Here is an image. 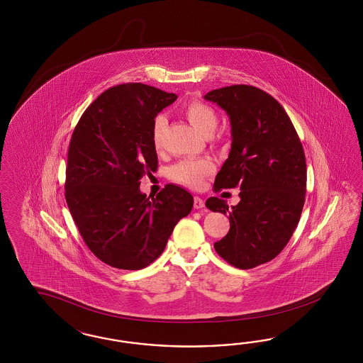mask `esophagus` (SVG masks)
<instances>
[{"label": "esophagus", "instance_id": "34e87169", "mask_svg": "<svg viewBox=\"0 0 363 363\" xmlns=\"http://www.w3.org/2000/svg\"><path fill=\"white\" fill-rule=\"evenodd\" d=\"M193 206H194V209H202L203 206H205V201L202 199L201 197H194V203H193Z\"/></svg>", "mask_w": 363, "mask_h": 363}]
</instances>
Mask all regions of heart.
I'll use <instances>...</instances> for the list:
<instances>
[{
  "mask_svg": "<svg viewBox=\"0 0 363 363\" xmlns=\"http://www.w3.org/2000/svg\"><path fill=\"white\" fill-rule=\"evenodd\" d=\"M184 114L187 121L194 126V129L206 138H209L214 134L220 121L217 111L209 105L199 101H193L187 104L184 109ZM165 126V117L158 116L154 120L153 128H152V143L154 149L157 150L161 149L162 146ZM214 169H216L214 164L210 160H199V161L187 160L177 164L172 169L170 174L172 178L179 184H184L190 187H199L206 177L214 173Z\"/></svg>",
  "mask_w": 363,
  "mask_h": 363,
  "instance_id": "b5f03b06",
  "label": "heart"
}]
</instances>
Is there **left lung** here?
Segmentation results:
<instances>
[{"instance_id":"1","label":"left lung","mask_w":363,"mask_h":363,"mask_svg":"<svg viewBox=\"0 0 363 363\" xmlns=\"http://www.w3.org/2000/svg\"><path fill=\"white\" fill-rule=\"evenodd\" d=\"M205 99L230 118L231 150L216 177L214 190L240 187L241 201L210 197L206 208L229 216L230 230L216 252L238 269H253L284 250L301 218L306 194V158L281 104L264 90L233 85Z\"/></svg>"}]
</instances>
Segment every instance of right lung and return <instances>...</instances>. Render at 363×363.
Masks as SVG:
<instances>
[{"label":"right lung","instance_id":"1","mask_svg":"<svg viewBox=\"0 0 363 363\" xmlns=\"http://www.w3.org/2000/svg\"><path fill=\"white\" fill-rule=\"evenodd\" d=\"M176 99L145 84H121L84 111L72 134L66 203L90 252L116 269L152 264L193 208L191 194L177 185L155 198L140 190V179L158 167L154 118Z\"/></svg>","mask_w":363,"mask_h":363}]
</instances>
